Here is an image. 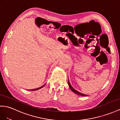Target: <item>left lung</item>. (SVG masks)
I'll list each match as a JSON object with an SVG mask.
<instances>
[{
	"mask_svg": "<svg viewBox=\"0 0 120 120\" xmlns=\"http://www.w3.org/2000/svg\"><path fill=\"white\" fill-rule=\"evenodd\" d=\"M68 86H69V87L70 89H71V90L73 92H74V93H75V94H78V95H81V96H88V95H86V94H84L81 93H80V92H79V91H76V90H75L74 88H73V87L71 86V85H70V82H69V81H68Z\"/></svg>",
	"mask_w": 120,
	"mask_h": 120,
	"instance_id": "obj_1",
	"label": "left lung"
}]
</instances>
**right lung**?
<instances>
[{
	"label": "right lung",
	"instance_id": "add662e5",
	"mask_svg": "<svg viewBox=\"0 0 120 120\" xmlns=\"http://www.w3.org/2000/svg\"><path fill=\"white\" fill-rule=\"evenodd\" d=\"M45 86V85H43L42 86H41V87H39V88H36V89H32V90H30V91H35V90H38V89H41V88H42L43 87H44Z\"/></svg>",
	"mask_w": 120,
	"mask_h": 120
}]
</instances>
